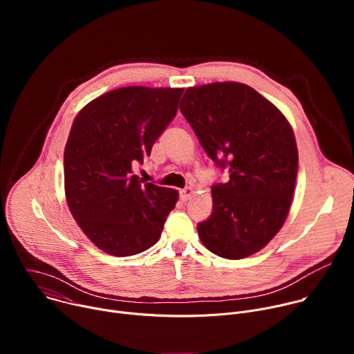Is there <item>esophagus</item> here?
<instances>
[{"label":"esophagus","instance_id":"obj_1","mask_svg":"<svg viewBox=\"0 0 354 354\" xmlns=\"http://www.w3.org/2000/svg\"><path fill=\"white\" fill-rule=\"evenodd\" d=\"M179 193H180V200H182V201H187V200H189V198L193 196V193H194V189L189 186V187H185V189H182Z\"/></svg>","mask_w":354,"mask_h":354}]
</instances>
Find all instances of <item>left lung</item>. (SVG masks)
I'll use <instances>...</instances> for the list:
<instances>
[{"label": "left lung", "mask_w": 354, "mask_h": 354, "mask_svg": "<svg viewBox=\"0 0 354 354\" xmlns=\"http://www.w3.org/2000/svg\"><path fill=\"white\" fill-rule=\"evenodd\" d=\"M180 112L206 154L230 180L212 187L213 213L197 225L200 241L225 259L265 248L292 201L298 149L287 118L252 86L213 82L186 89Z\"/></svg>", "instance_id": "obj_1"}]
</instances>
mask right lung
<instances>
[{
	"label": "right lung",
	"mask_w": 354,
	"mask_h": 354,
	"mask_svg": "<svg viewBox=\"0 0 354 354\" xmlns=\"http://www.w3.org/2000/svg\"><path fill=\"white\" fill-rule=\"evenodd\" d=\"M183 88L122 86L74 119L64 149L67 205L93 245L130 257L157 243L179 192L133 174L175 118Z\"/></svg>",
	"instance_id": "obj_1"
}]
</instances>
